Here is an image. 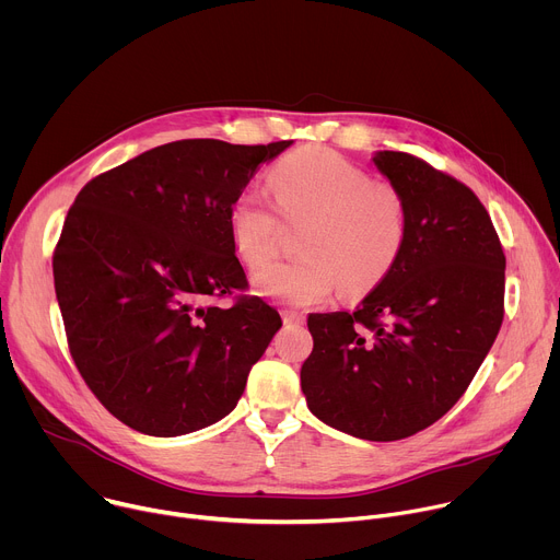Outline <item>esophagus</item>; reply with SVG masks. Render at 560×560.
Instances as JSON below:
<instances>
[{
  "label": "esophagus",
  "instance_id": "34e87169",
  "mask_svg": "<svg viewBox=\"0 0 560 560\" xmlns=\"http://www.w3.org/2000/svg\"><path fill=\"white\" fill-rule=\"evenodd\" d=\"M281 318H283L285 326H303V324H305V316H303V314H296V312H292V310H283V312H281Z\"/></svg>",
  "mask_w": 560,
  "mask_h": 560
}]
</instances>
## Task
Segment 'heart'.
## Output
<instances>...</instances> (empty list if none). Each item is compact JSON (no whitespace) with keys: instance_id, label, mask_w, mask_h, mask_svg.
<instances>
[{"instance_id":"b5f03b06","label":"heart","mask_w":560,"mask_h":560,"mask_svg":"<svg viewBox=\"0 0 560 560\" xmlns=\"http://www.w3.org/2000/svg\"><path fill=\"white\" fill-rule=\"evenodd\" d=\"M270 186L288 223L301 232L303 257L255 275L259 294L314 305L337 285L346 294L374 288L398 261L408 236L406 199L394 184L370 175L328 148H303L272 168ZM234 250L248 268L266 266L281 246L283 221L259 190L238 195L228 214Z\"/></svg>"}]
</instances>
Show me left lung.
Instances as JSON below:
<instances>
[{
	"label": "left lung",
	"instance_id": "8db88e82",
	"mask_svg": "<svg viewBox=\"0 0 560 560\" xmlns=\"http://www.w3.org/2000/svg\"><path fill=\"white\" fill-rule=\"evenodd\" d=\"M374 164L406 199V246L354 312L307 316L301 389L330 428L398 441L436 423L488 357L505 312V255L465 184L408 152L381 150Z\"/></svg>",
	"mask_w": 560,
	"mask_h": 560
}]
</instances>
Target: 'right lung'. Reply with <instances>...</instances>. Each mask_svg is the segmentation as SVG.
<instances>
[{"mask_svg": "<svg viewBox=\"0 0 560 560\" xmlns=\"http://www.w3.org/2000/svg\"><path fill=\"white\" fill-rule=\"evenodd\" d=\"M292 141L182 139L79 190L52 255L72 361L100 404L150 436L230 415L281 316L246 290L228 214Z\"/></svg>", "mask_w": 560, "mask_h": 560, "instance_id": "obj_1", "label": "right lung"}]
</instances>
